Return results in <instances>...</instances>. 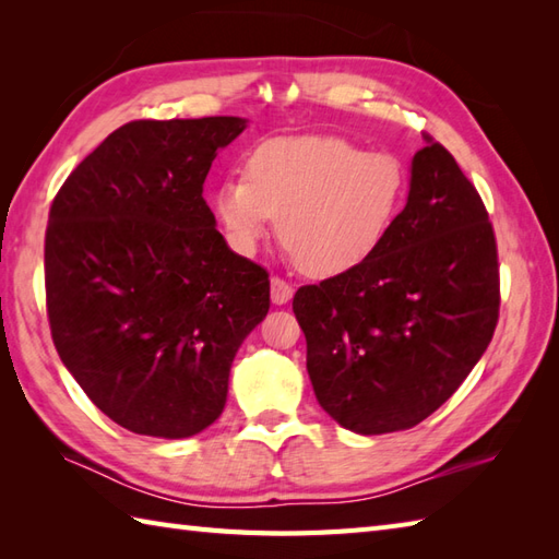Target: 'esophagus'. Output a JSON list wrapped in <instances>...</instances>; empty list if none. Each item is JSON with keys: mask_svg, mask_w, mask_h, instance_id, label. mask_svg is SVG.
<instances>
[{"mask_svg": "<svg viewBox=\"0 0 559 559\" xmlns=\"http://www.w3.org/2000/svg\"><path fill=\"white\" fill-rule=\"evenodd\" d=\"M293 298V286L278 276L271 278V302L273 305H286Z\"/></svg>", "mask_w": 559, "mask_h": 559, "instance_id": "obj_1", "label": "esophagus"}]
</instances>
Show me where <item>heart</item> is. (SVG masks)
<instances>
[{
	"label": "heart",
	"mask_w": 559,
	"mask_h": 559,
	"mask_svg": "<svg viewBox=\"0 0 559 559\" xmlns=\"http://www.w3.org/2000/svg\"><path fill=\"white\" fill-rule=\"evenodd\" d=\"M245 177L213 194L230 245L254 252L278 218L281 242L314 278L343 276L374 257L406 194L396 156L326 134L264 141L247 158Z\"/></svg>",
	"instance_id": "obj_1"
}]
</instances>
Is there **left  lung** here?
<instances>
[{
	"label": "left lung",
	"instance_id": "obj_1",
	"mask_svg": "<svg viewBox=\"0 0 559 559\" xmlns=\"http://www.w3.org/2000/svg\"><path fill=\"white\" fill-rule=\"evenodd\" d=\"M425 141L374 257L293 298L319 406L358 435L432 415L476 367L500 314L488 211L454 156Z\"/></svg>",
	"mask_w": 559,
	"mask_h": 559
}]
</instances>
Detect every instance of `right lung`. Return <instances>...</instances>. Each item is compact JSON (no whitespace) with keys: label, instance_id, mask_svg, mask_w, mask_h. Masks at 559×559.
Masks as SVG:
<instances>
[{"label":"right lung","instance_id":"1","mask_svg":"<svg viewBox=\"0 0 559 559\" xmlns=\"http://www.w3.org/2000/svg\"><path fill=\"white\" fill-rule=\"evenodd\" d=\"M242 117L129 122L59 189L45 233L55 348L129 432L182 439L218 420L237 348L269 312V273L235 254L204 201Z\"/></svg>","mask_w":559,"mask_h":559}]
</instances>
